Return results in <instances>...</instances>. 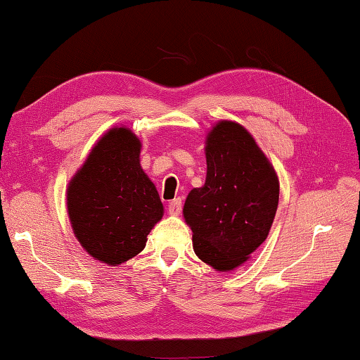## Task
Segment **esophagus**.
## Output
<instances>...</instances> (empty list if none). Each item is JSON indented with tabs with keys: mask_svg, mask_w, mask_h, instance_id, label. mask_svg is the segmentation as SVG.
<instances>
[{
	"mask_svg": "<svg viewBox=\"0 0 360 360\" xmlns=\"http://www.w3.org/2000/svg\"><path fill=\"white\" fill-rule=\"evenodd\" d=\"M181 207H183L181 199H174V200L169 202L167 212H169V214H180L181 213Z\"/></svg>",
	"mask_w": 360,
	"mask_h": 360,
	"instance_id": "esophagus-1",
	"label": "esophagus"
}]
</instances>
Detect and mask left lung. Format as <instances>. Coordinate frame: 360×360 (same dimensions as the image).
Segmentation results:
<instances>
[{"mask_svg":"<svg viewBox=\"0 0 360 360\" xmlns=\"http://www.w3.org/2000/svg\"><path fill=\"white\" fill-rule=\"evenodd\" d=\"M207 179L188 194L183 216L202 262L240 266L266 240L279 203V180L248 130L221 120L207 136Z\"/></svg>","mask_w":360,"mask_h":360,"instance_id":"8db88e82","label":"left lung"}]
</instances>
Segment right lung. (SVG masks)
<instances>
[{"instance_id":"obj_1","label":"right lung","mask_w":360,"mask_h":360,"mask_svg":"<svg viewBox=\"0 0 360 360\" xmlns=\"http://www.w3.org/2000/svg\"><path fill=\"white\" fill-rule=\"evenodd\" d=\"M141 141L128 128L101 138L67 189V208L87 254L120 264L146 248L147 235L162 218L157 188L139 165Z\"/></svg>"}]
</instances>
